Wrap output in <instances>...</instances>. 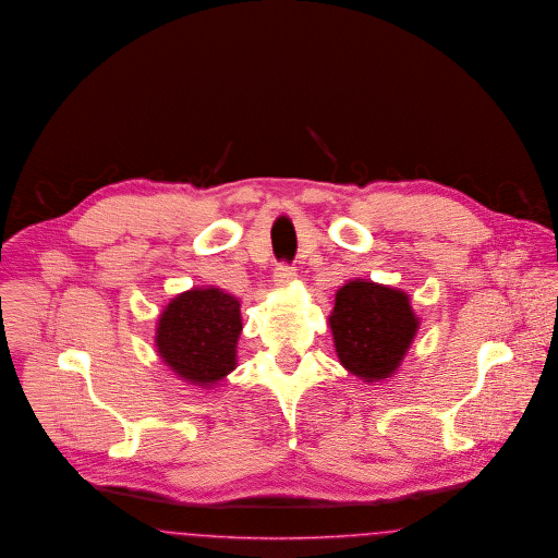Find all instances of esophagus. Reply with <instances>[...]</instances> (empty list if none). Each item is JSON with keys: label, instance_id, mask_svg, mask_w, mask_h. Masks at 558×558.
Returning a JSON list of instances; mask_svg holds the SVG:
<instances>
[{"label": "esophagus", "instance_id": "obj_1", "mask_svg": "<svg viewBox=\"0 0 558 558\" xmlns=\"http://www.w3.org/2000/svg\"><path fill=\"white\" fill-rule=\"evenodd\" d=\"M294 278H296V269L289 266V264H280L274 271V280H276L278 287H287Z\"/></svg>", "mask_w": 558, "mask_h": 558}]
</instances>
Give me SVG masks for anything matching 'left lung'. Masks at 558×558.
Wrapping results in <instances>:
<instances>
[{
	"mask_svg": "<svg viewBox=\"0 0 558 558\" xmlns=\"http://www.w3.org/2000/svg\"><path fill=\"white\" fill-rule=\"evenodd\" d=\"M328 324L340 363L363 381L390 378L420 328L402 290L349 280L336 292Z\"/></svg>",
	"mask_w": 558,
	"mask_h": 558,
	"instance_id": "left-lung-1",
	"label": "left lung"
}]
</instances>
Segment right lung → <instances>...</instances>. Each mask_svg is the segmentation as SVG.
Masks as SVG:
<instances>
[{"mask_svg": "<svg viewBox=\"0 0 558 558\" xmlns=\"http://www.w3.org/2000/svg\"><path fill=\"white\" fill-rule=\"evenodd\" d=\"M241 330L236 296L214 287L186 290L157 319V353L179 378L209 388L236 367Z\"/></svg>", "mask_w": 558, "mask_h": 558, "instance_id": "add662e5", "label": "right lung"}]
</instances>
